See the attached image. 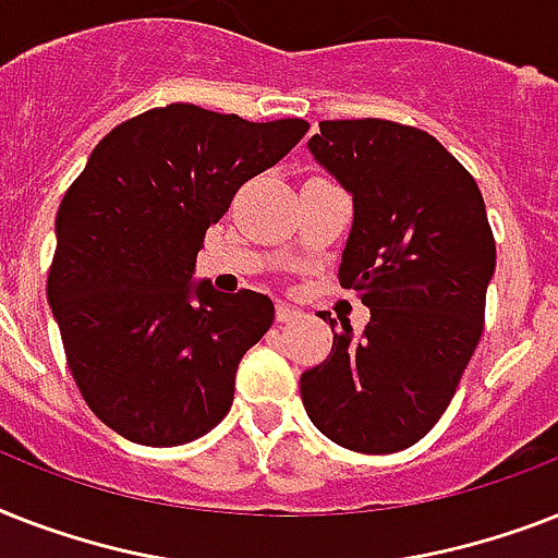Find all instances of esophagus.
<instances>
[{
    "mask_svg": "<svg viewBox=\"0 0 558 558\" xmlns=\"http://www.w3.org/2000/svg\"><path fill=\"white\" fill-rule=\"evenodd\" d=\"M300 307H291L288 302H279V305H276V319H279V323H293V319H300Z\"/></svg>",
    "mask_w": 558,
    "mask_h": 558,
    "instance_id": "1",
    "label": "esophagus"
}]
</instances>
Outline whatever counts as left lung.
<instances>
[{"mask_svg":"<svg viewBox=\"0 0 558 558\" xmlns=\"http://www.w3.org/2000/svg\"><path fill=\"white\" fill-rule=\"evenodd\" d=\"M314 160L354 202L340 284L372 319H331L328 360L300 380L325 438L400 452L438 423L484 331L496 242L475 178L432 135L391 120H323Z\"/></svg>","mask_w":558,"mask_h":558,"instance_id":"left-lung-1","label":"left lung"}]
</instances>
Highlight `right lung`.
<instances>
[{
  "label": "right lung",
  "mask_w": 558,
  "mask_h": 558,
  "mask_svg": "<svg viewBox=\"0 0 558 558\" xmlns=\"http://www.w3.org/2000/svg\"><path fill=\"white\" fill-rule=\"evenodd\" d=\"M305 132L172 102L111 129L62 198L48 305L83 400L132 444H190L230 412L274 302L193 282L195 258L235 190Z\"/></svg>",
  "instance_id": "obj_1"
}]
</instances>
